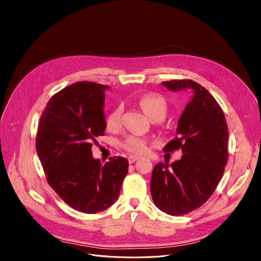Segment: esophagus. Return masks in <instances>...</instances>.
I'll use <instances>...</instances> for the list:
<instances>
[{
  "label": "esophagus",
  "mask_w": 261,
  "mask_h": 261,
  "mask_svg": "<svg viewBox=\"0 0 261 261\" xmlns=\"http://www.w3.org/2000/svg\"><path fill=\"white\" fill-rule=\"evenodd\" d=\"M138 159H139L138 156H132V155H131V156L128 157V162H129L130 164H132V163H134L135 161H137Z\"/></svg>",
  "instance_id": "34e87169"
}]
</instances>
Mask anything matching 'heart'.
I'll use <instances>...</instances> for the list:
<instances>
[{
	"label": "heart",
	"mask_w": 261,
	"mask_h": 261,
	"mask_svg": "<svg viewBox=\"0 0 261 261\" xmlns=\"http://www.w3.org/2000/svg\"><path fill=\"white\" fill-rule=\"evenodd\" d=\"M138 105L143 110V113L148 119L154 122H160L164 120L167 114V103L165 99L156 94H146L138 99ZM122 126V108H115L108 115L106 119L107 130L115 132L118 131ZM148 140L136 135H130L126 137L122 142L121 146L125 151L132 154H142L147 148Z\"/></svg>",
	"instance_id": "heart-1"
}]
</instances>
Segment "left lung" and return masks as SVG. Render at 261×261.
<instances>
[{
  "label": "left lung",
  "instance_id": "1",
  "mask_svg": "<svg viewBox=\"0 0 261 261\" xmlns=\"http://www.w3.org/2000/svg\"><path fill=\"white\" fill-rule=\"evenodd\" d=\"M170 91L190 89L194 95L178 121L176 136L163 148L181 150L180 160L170 166L158 163L152 174L154 203L171 216L201 206L215 192L228 160V127L221 106L212 94L190 80L163 82Z\"/></svg>",
  "mask_w": 261,
  "mask_h": 261
}]
</instances>
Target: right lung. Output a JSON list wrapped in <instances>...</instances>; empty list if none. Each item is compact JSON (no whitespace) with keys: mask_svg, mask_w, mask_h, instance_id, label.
<instances>
[{"mask_svg":"<svg viewBox=\"0 0 261 261\" xmlns=\"http://www.w3.org/2000/svg\"><path fill=\"white\" fill-rule=\"evenodd\" d=\"M108 86L79 82L47 102L40 118L36 151L47 182L69 206L96 214L113 205L128 172V160L92 156L96 137L104 135V99Z\"/></svg>","mask_w":261,"mask_h":261,"instance_id":"1","label":"right lung"}]
</instances>
